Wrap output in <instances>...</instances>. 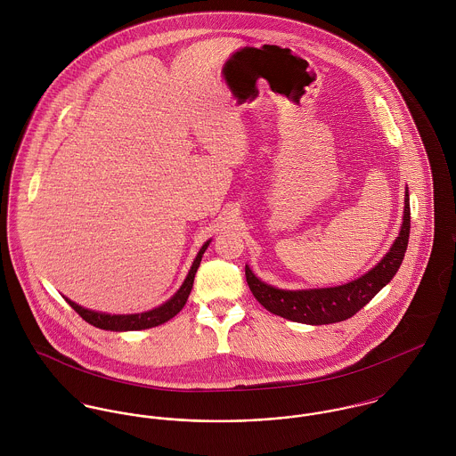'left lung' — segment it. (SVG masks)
<instances>
[{"label":"left lung","instance_id":"obj_1","mask_svg":"<svg viewBox=\"0 0 456 456\" xmlns=\"http://www.w3.org/2000/svg\"><path fill=\"white\" fill-rule=\"evenodd\" d=\"M403 201V221L398 237L383 260L362 277L335 288L289 291L265 284L246 265V281L255 298L272 314L305 325H330L354 316L390 282L405 256L411 230L407 190Z\"/></svg>","mask_w":456,"mask_h":456}]
</instances>
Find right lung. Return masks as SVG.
<instances>
[{"instance_id":"obj_1","label":"right lung","mask_w":456,"mask_h":456,"mask_svg":"<svg viewBox=\"0 0 456 456\" xmlns=\"http://www.w3.org/2000/svg\"><path fill=\"white\" fill-rule=\"evenodd\" d=\"M210 240H207L201 249L198 251L195 261L190 268L188 277L184 279L183 286L179 288V291L163 305L147 311V313H140V314H105V313H96V311H89L80 307L78 304L71 302L66 298V302L71 305V309L82 318L86 320L89 325L102 328V330H110V331H128V330H145V328H152V326L163 325L168 320H172L175 314H179L183 311V307L188 302V297L191 293L193 282H195V273L200 266L201 256L205 253V249L208 248Z\"/></svg>"}]
</instances>
